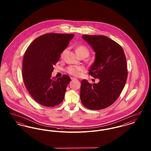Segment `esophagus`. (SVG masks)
Returning a JSON list of instances; mask_svg holds the SVG:
<instances>
[{
  "mask_svg": "<svg viewBox=\"0 0 151 151\" xmlns=\"http://www.w3.org/2000/svg\"><path fill=\"white\" fill-rule=\"evenodd\" d=\"M71 80H77L76 78H73V77H71Z\"/></svg>",
  "mask_w": 151,
  "mask_h": 151,
  "instance_id": "esophagus-1",
  "label": "esophagus"
}]
</instances>
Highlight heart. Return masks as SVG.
Listing matches in <instances>:
<instances>
[{"instance_id": "obj_1", "label": "heart", "mask_w": 151, "mask_h": 151, "mask_svg": "<svg viewBox=\"0 0 151 151\" xmlns=\"http://www.w3.org/2000/svg\"><path fill=\"white\" fill-rule=\"evenodd\" d=\"M76 52L80 57L83 55H85L86 57H88L89 54V51L88 49L84 45L78 46L76 49ZM64 53L65 51H63L62 52L61 57H63ZM82 71H83V68L81 66H69L65 70V71L68 73L76 76H79L80 73Z\"/></svg>"}]
</instances>
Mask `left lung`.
I'll return each instance as SVG.
<instances>
[{"label": "left lung", "mask_w": 151, "mask_h": 151, "mask_svg": "<svg viewBox=\"0 0 151 151\" xmlns=\"http://www.w3.org/2000/svg\"><path fill=\"white\" fill-rule=\"evenodd\" d=\"M96 52L89 74L99 79L91 84L84 79L80 100L91 110H101L112 105L121 93L127 78L126 58L121 45L105 36L83 35Z\"/></svg>", "instance_id": "obj_1"}]
</instances>
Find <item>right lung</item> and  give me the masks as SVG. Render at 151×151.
<instances>
[{"label": "right lung", "mask_w": 151, "mask_h": 151, "mask_svg": "<svg viewBox=\"0 0 151 151\" xmlns=\"http://www.w3.org/2000/svg\"><path fill=\"white\" fill-rule=\"evenodd\" d=\"M73 34L47 33L38 37L29 45L22 62V78L29 94L38 104L53 107L64 99L70 78H51L54 65L67 47Z\"/></svg>", "instance_id": "obj_1"}]
</instances>
